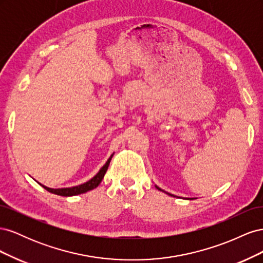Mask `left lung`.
<instances>
[{
    "mask_svg": "<svg viewBox=\"0 0 263 263\" xmlns=\"http://www.w3.org/2000/svg\"><path fill=\"white\" fill-rule=\"evenodd\" d=\"M156 187H157V189H158V190H160V191H162V192H164V191H163V190H161V189H160V187H158V186H157V185H156ZM165 193H166V194H169V195H171V196H173V195H172V194H170V193H168V192H165Z\"/></svg>",
    "mask_w": 263,
    "mask_h": 263,
    "instance_id": "obj_1",
    "label": "left lung"
}]
</instances>
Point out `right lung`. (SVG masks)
<instances>
[{
    "mask_svg": "<svg viewBox=\"0 0 263 263\" xmlns=\"http://www.w3.org/2000/svg\"><path fill=\"white\" fill-rule=\"evenodd\" d=\"M113 155L108 158V160L106 161V163L104 165L102 166L100 171L97 174H95V176L91 180L83 183V184L72 186V187H62V189H50V187H47V186L41 184V183H39V184H41L44 189L48 191V192L57 194V195H61V196H73V195L85 193V192H87V191H91L97 186H99V184L102 182L103 178H104V176H105V173H106L107 168L109 165V162H110V159H112Z\"/></svg>",
    "mask_w": 263,
    "mask_h": 263,
    "instance_id": "add662e5",
    "label": "right lung"
}]
</instances>
